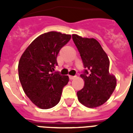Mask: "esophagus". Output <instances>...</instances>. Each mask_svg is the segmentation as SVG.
<instances>
[{"instance_id": "1", "label": "esophagus", "mask_w": 133, "mask_h": 133, "mask_svg": "<svg viewBox=\"0 0 133 133\" xmlns=\"http://www.w3.org/2000/svg\"><path fill=\"white\" fill-rule=\"evenodd\" d=\"M75 78H76V76H71V75H70L69 76L70 80H73V79H75Z\"/></svg>"}]
</instances>
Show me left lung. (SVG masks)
Returning a JSON list of instances; mask_svg holds the SVG:
<instances>
[{
	"instance_id": "left-lung-1",
	"label": "left lung",
	"mask_w": 133,
	"mask_h": 133,
	"mask_svg": "<svg viewBox=\"0 0 133 133\" xmlns=\"http://www.w3.org/2000/svg\"><path fill=\"white\" fill-rule=\"evenodd\" d=\"M85 68L81 77L83 88L77 92L78 100L88 108H96L105 103L116 86V78L109 72L110 61L100 44L94 38L72 35Z\"/></svg>"
}]
</instances>
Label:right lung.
<instances>
[{"label": "right lung", "instance_id": "right-lung-1", "mask_svg": "<svg viewBox=\"0 0 133 133\" xmlns=\"http://www.w3.org/2000/svg\"><path fill=\"white\" fill-rule=\"evenodd\" d=\"M71 35L51 31L42 34L28 47L18 63L19 80L33 103L41 109L55 106L61 100L68 76L54 72L60 50Z\"/></svg>", "mask_w": 133, "mask_h": 133}]
</instances>
